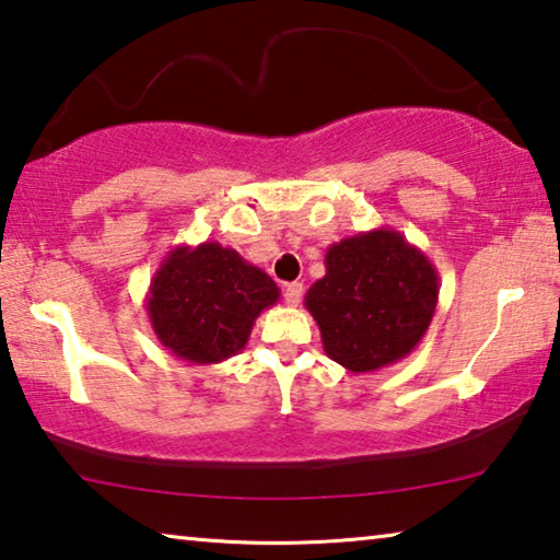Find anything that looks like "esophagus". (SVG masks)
Returning a JSON list of instances; mask_svg holds the SVG:
<instances>
[{
  "label": "esophagus",
  "mask_w": 560,
  "mask_h": 560,
  "mask_svg": "<svg viewBox=\"0 0 560 560\" xmlns=\"http://www.w3.org/2000/svg\"><path fill=\"white\" fill-rule=\"evenodd\" d=\"M301 296H303V283L291 281V283H287V287H283V301H287L289 306H299Z\"/></svg>",
  "instance_id": "1"
}]
</instances>
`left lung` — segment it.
Listing matches in <instances>:
<instances>
[{"mask_svg": "<svg viewBox=\"0 0 560 560\" xmlns=\"http://www.w3.org/2000/svg\"><path fill=\"white\" fill-rule=\"evenodd\" d=\"M440 299L428 254L377 226L326 249V277L306 291L330 360L350 373H375L420 346Z\"/></svg>", "mask_w": 560, "mask_h": 560, "instance_id": "obj_1", "label": "left lung"}]
</instances>
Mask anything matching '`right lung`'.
Returning <instances> with one entry per match:
<instances>
[{
  "label": "right lung",
  "mask_w": 560,
  "mask_h": 560,
  "mask_svg": "<svg viewBox=\"0 0 560 560\" xmlns=\"http://www.w3.org/2000/svg\"><path fill=\"white\" fill-rule=\"evenodd\" d=\"M267 271L220 242L179 244L150 279V326L170 353L212 365L240 353L261 311L279 301Z\"/></svg>",
  "instance_id": "obj_1"
}]
</instances>
